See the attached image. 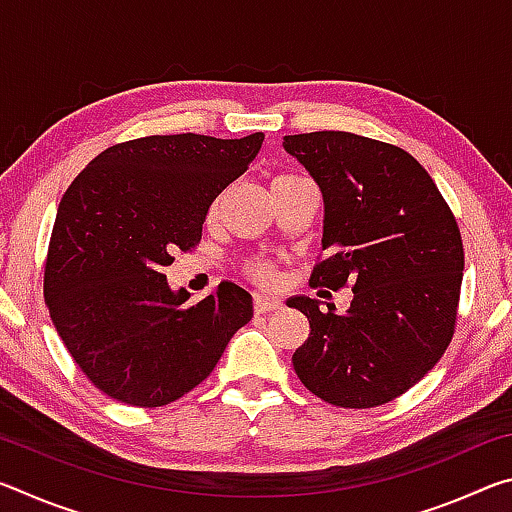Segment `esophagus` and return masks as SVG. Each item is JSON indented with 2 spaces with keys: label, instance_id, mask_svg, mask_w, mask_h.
<instances>
[{
  "label": "esophagus",
  "instance_id": "esophagus-1",
  "mask_svg": "<svg viewBox=\"0 0 512 512\" xmlns=\"http://www.w3.org/2000/svg\"><path fill=\"white\" fill-rule=\"evenodd\" d=\"M253 305H255V311H257V314H268V311L280 309V307H282V302L277 300V298L266 296V293H257Z\"/></svg>",
  "mask_w": 512,
  "mask_h": 512
}]
</instances>
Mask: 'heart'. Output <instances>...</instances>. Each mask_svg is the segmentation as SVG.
<instances>
[{
    "label": "heart",
    "mask_w": 512,
    "mask_h": 512,
    "mask_svg": "<svg viewBox=\"0 0 512 512\" xmlns=\"http://www.w3.org/2000/svg\"><path fill=\"white\" fill-rule=\"evenodd\" d=\"M291 180H298V176H277L271 185H280V183H291ZM216 212V203H212L210 205V216ZM246 271H248V275L253 277V280H257V282H262V284H266V282H271L273 277H275V273H273V268L268 266L266 262H253V264H248L246 266Z\"/></svg>",
    "instance_id": "heart-1"
}]
</instances>
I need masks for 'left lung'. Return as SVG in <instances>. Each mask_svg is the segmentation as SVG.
<instances>
[{
  "instance_id": "obj_1",
  "label": "left lung",
  "mask_w": 512,
  "mask_h": 512,
  "mask_svg": "<svg viewBox=\"0 0 512 512\" xmlns=\"http://www.w3.org/2000/svg\"><path fill=\"white\" fill-rule=\"evenodd\" d=\"M323 194L327 257L311 273L325 289L352 287L345 314L293 296L309 339L293 368L311 393L345 409L395 400L427 375L454 334L463 241L422 164L400 146L343 131L284 137Z\"/></svg>"
}]
</instances>
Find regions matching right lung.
Segmentation results:
<instances>
[{"mask_svg":"<svg viewBox=\"0 0 512 512\" xmlns=\"http://www.w3.org/2000/svg\"><path fill=\"white\" fill-rule=\"evenodd\" d=\"M241 140L151 135L115 144L58 205L45 300L60 339L94 386L131 406H164L210 375L253 318V296L221 282L185 307L164 268L201 241L207 210L262 149Z\"/></svg>","mask_w":512,"mask_h":512,"instance_id":"1","label":"right lung"}]
</instances>
